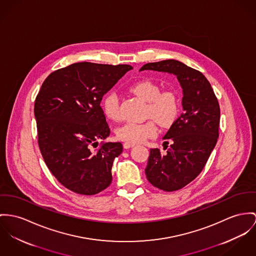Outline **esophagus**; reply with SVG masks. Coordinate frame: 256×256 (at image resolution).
<instances>
[{
	"instance_id": "esophagus-1",
	"label": "esophagus",
	"mask_w": 256,
	"mask_h": 256,
	"mask_svg": "<svg viewBox=\"0 0 256 256\" xmlns=\"http://www.w3.org/2000/svg\"><path fill=\"white\" fill-rule=\"evenodd\" d=\"M134 145H136L134 143H130V142H126V143L124 144V149H130V148L134 147Z\"/></svg>"
}]
</instances>
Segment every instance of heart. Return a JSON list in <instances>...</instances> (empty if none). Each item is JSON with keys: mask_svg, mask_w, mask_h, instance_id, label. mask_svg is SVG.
I'll use <instances>...</instances> for the list:
<instances>
[{"mask_svg": "<svg viewBox=\"0 0 256 256\" xmlns=\"http://www.w3.org/2000/svg\"><path fill=\"white\" fill-rule=\"evenodd\" d=\"M130 90L138 98L147 102L146 116L154 118L162 126H170L178 114V101L172 92H160L155 82L143 80L130 86ZM103 110L106 117L111 120H120L118 100L113 92L106 96L103 100ZM158 128L154 120H149L144 122H126L120 126L116 134L120 140L130 143L144 142L148 138L157 134Z\"/></svg>", "mask_w": 256, "mask_h": 256, "instance_id": "obj_1", "label": "heart"}]
</instances>
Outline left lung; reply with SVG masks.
<instances>
[{"mask_svg": "<svg viewBox=\"0 0 256 256\" xmlns=\"http://www.w3.org/2000/svg\"><path fill=\"white\" fill-rule=\"evenodd\" d=\"M157 71L176 77L182 88L183 113L162 139L166 155L150 149L145 168L148 181L160 190H179L202 170L216 145L220 108L214 90L197 70L174 60L147 63L139 71Z\"/></svg>", "mask_w": 256, "mask_h": 256, "instance_id": "left-lung-1", "label": "left lung"}]
</instances>
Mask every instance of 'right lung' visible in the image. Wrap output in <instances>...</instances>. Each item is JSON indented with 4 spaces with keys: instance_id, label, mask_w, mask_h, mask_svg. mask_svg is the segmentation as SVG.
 <instances>
[{
    "instance_id": "right-lung-1",
    "label": "right lung",
    "mask_w": 256,
    "mask_h": 256,
    "mask_svg": "<svg viewBox=\"0 0 256 256\" xmlns=\"http://www.w3.org/2000/svg\"><path fill=\"white\" fill-rule=\"evenodd\" d=\"M130 65L90 62L52 72L35 100L38 142L44 162L67 189L96 195L112 182V166L122 152L120 142L103 143L110 128L100 103Z\"/></svg>"
}]
</instances>
